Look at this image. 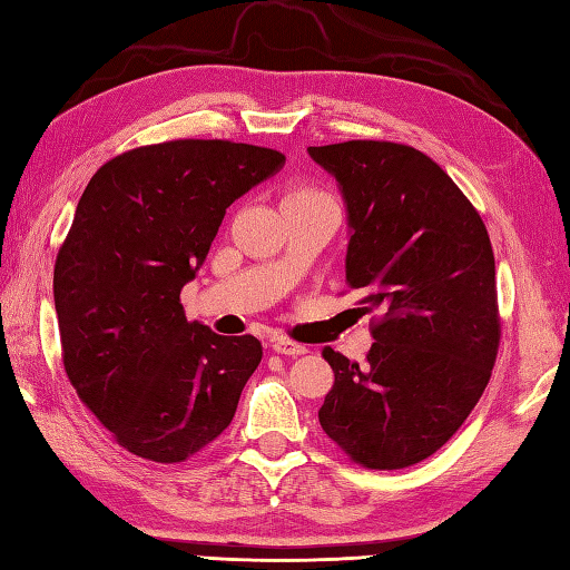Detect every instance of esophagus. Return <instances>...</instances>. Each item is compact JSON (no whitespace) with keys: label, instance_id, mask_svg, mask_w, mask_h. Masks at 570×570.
<instances>
[{"label":"esophagus","instance_id":"1","mask_svg":"<svg viewBox=\"0 0 570 570\" xmlns=\"http://www.w3.org/2000/svg\"><path fill=\"white\" fill-rule=\"evenodd\" d=\"M272 350H274V353H278V355L298 357V355L306 353V345L288 341V337H274V341H272Z\"/></svg>","mask_w":570,"mask_h":570}]
</instances>
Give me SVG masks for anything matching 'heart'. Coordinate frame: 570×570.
Here are the masks:
<instances>
[{
    "label": "heart",
    "mask_w": 570,
    "mask_h": 570,
    "mask_svg": "<svg viewBox=\"0 0 570 570\" xmlns=\"http://www.w3.org/2000/svg\"><path fill=\"white\" fill-rule=\"evenodd\" d=\"M308 193H318V190H308Z\"/></svg>",
    "instance_id": "obj_1"
}]
</instances>
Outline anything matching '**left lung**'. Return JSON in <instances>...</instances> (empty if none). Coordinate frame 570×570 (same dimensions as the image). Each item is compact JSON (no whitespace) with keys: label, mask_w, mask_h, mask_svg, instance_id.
<instances>
[{"label":"left lung","mask_w":570,"mask_h":570,"mask_svg":"<svg viewBox=\"0 0 570 570\" xmlns=\"http://www.w3.org/2000/svg\"><path fill=\"white\" fill-rule=\"evenodd\" d=\"M341 184L350 242L345 282L365 294L367 360L333 347L318 421L350 460L399 470L433 455L485 392L500 350L494 254L480 213L414 147L355 139L308 147Z\"/></svg>","instance_id":"1"}]
</instances>
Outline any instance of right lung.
<instances>
[{"label": "right lung", "instance_id": "right-lung-1", "mask_svg": "<svg viewBox=\"0 0 570 570\" xmlns=\"http://www.w3.org/2000/svg\"><path fill=\"white\" fill-rule=\"evenodd\" d=\"M284 161L174 139L115 156L82 190L53 269L60 350L80 402L129 453L184 463L233 421L262 343L186 321L180 288L229 205Z\"/></svg>", "mask_w": 570, "mask_h": 570}]
</instances>
